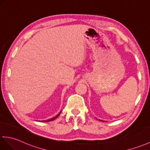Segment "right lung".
I'll use <instances>...</instances> for the list:
<instances>
[{
	"label": "right lung",
	"mask_w": 150,
	"mask_h": 150,
	"mask_svg": "<svg viewBox=\"0 0 150 150\" xmlns=\"http://www.w3.org/2000/svg\"><path fill=\"white\" fill-rule=\"evenodd\" d=\"M61 111L60 112H59L56 116H55L54 117H52V118H51V119H50V120H46V121H42V122H48V121H53V120H54L55 119H56V118L59 116V115H60V114H61Z\"/></svg>",
	"instance_id": "add662e5"
}]
</instances>
